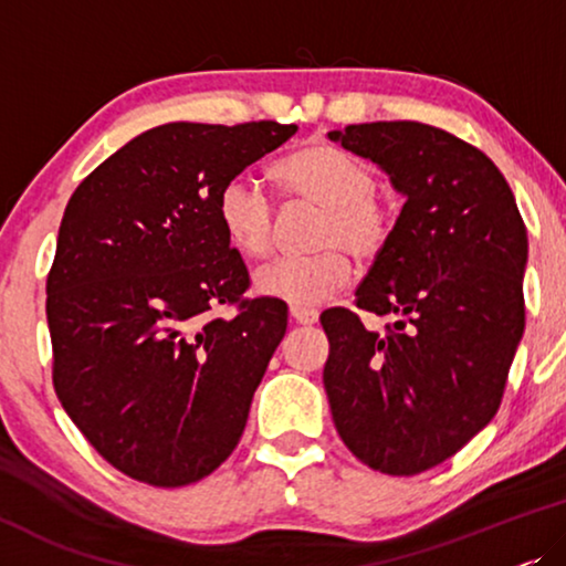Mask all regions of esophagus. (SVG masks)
I'll return each mask as SVG.
<instances>
[{
    "instance_id": "34e87169",
    "label": "esophagus",
    "mask_w": 566,
    "mask_h": 566,
    "mask_svg": "<svg viewBox=\"0 0 566 566\" xmlns=\"http://www.w3.org/2000/svg\"><path fill=\"white\" fill-rule=\"evenodd\" d=\"M290 317L300 325H313V323H317V310H313V307H290Z\"/></svg>"
}]
</instances>
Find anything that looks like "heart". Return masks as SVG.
Here are the masks:
<instances>
[{
	"instance_id": "heart-1",
	"label": "heart",
	"mask_w": 566,
	"mask_h": 566,
	"mask_svg": "<svg viewBox=\"0 0 566 566\" xmlns=\"http://www.w3.org/2000/svg\"><path fill=\"white\" fill-rule=\"evenodd\" d=\"M272 177L290 202L321 207L310 256H286L261 266L253 286L264 297L294 307L323 305L352 276L346 251L374 261L395 233L392 205L374 192L377 174L361 158L325 140H313L274 164ZM218 220L228 243L245 259H264L274 245V202L249 177H233L218 192Z\"/></svg>"
}]
</instances>
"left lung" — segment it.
Wrapping results in <instances>:
<instances>
[{
  "instance_id": "obj_1",
  "label": "left lung",
  "mask_w": 566,
  "mask_h": 566,
  "mask_svg": "<svg viewBox=\"0 0 566 566\" xmlns=\"http://www.w3.org/2000/svg\"><path fill=\"white\" fill-rule=\"evenodd\" d=\"M328 138L379 164L405 205L356 290V307L389 317L385 333L325 310L323 385L348 451L412 476L495 418L525 328L528 235L497 166L441 127L364 123Z\"/></svg>"
}]
</instances>
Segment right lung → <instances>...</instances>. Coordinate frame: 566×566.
<instances>
[{"label":"right lung","instance_id":"obj_1","mask_svg":"<svg viewBox=\"0 0 566 566\" xmlns=\"http://www.w3.org/2000/svg\"><path fill=\"white\" fill-rule=\"evenodd\" d=\"M297 125L169 123L71 195L48 274L53 387L84 439L154 488L200 482L241 441L286 305L243 300L249 269L218 192ZM233 304V318H214Z\"/></svg>","mask_w":566,"mask_h":566}]
</instances>
